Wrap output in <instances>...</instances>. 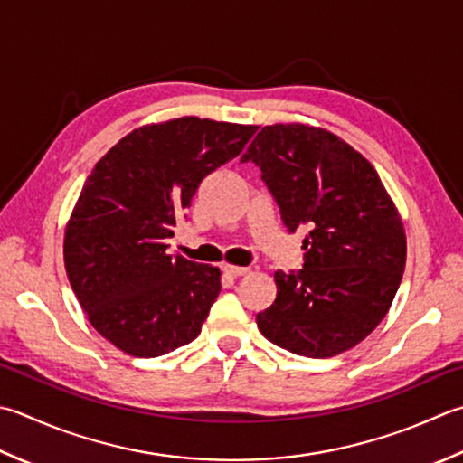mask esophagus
Here are the masks:
<instances>
[{
  "mask_svg": "<svg viewBox=\"0 0 463 463\" xmlns=\"http://www.w3.org/2000/svg\"><path fill=\"white\" fill-rule=\"evenodd\" d=\"M222 270H224V275H229V277H242V275H247L249 273V269L247 267H237V265H222Z\"/></svg>",
  "mask_w": 463,
  "mask_h": 463,
  "instance_id": "34e87169",
  "label": "esophagus"
}]
</instances>
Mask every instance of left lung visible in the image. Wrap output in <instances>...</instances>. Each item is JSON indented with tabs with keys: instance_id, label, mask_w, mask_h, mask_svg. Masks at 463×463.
<instances>
[{
	"instance_id": "left-lung-1",
	"label": "left lung",
	"mask_w": 463,
	"mask_h": 463,
	"mask_svg": "<svg viewBox=\"0 0 463 463\" xmlns=\"http://www.w3.org/2000/svg\"><path fill=\"white\" fill-rule=\"evenodd\" d=\"M255 162L288 232L305 229L303 269L277 270L259 331L295 355L325 359L373 331L400 288L405 231L382 178L345 140L307 124L265 126Z\"/></svg>"
}]
</instances>
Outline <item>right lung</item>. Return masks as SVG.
Here are the masks:
<instances>
[{"label": "right lung", "instance_id": "1", "mask_svg": "<svg viewBox=\"0 0 463 463\" xmlns=\"http://www.w3.org/2000/svg\"><path fill=\"white\" fill-rule=\"evenodd\" d=\"M255 132L184 116L132 130L98 160L66 224L63 262L88 321L114 347L158 357L198 337L221 270L168 255L166 239L203 178Z\"/></svg>", "mask_w": 463, "mask_h": 463}]
</instances>
